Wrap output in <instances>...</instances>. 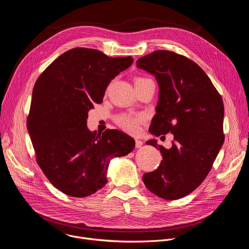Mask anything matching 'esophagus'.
Segmentation results:
<instances>
[{"label":"esophagus","instance_id":"34e87169","mask_svg":"<svg viewBox=\"0 0 249 249\" xmlns=\"http://www.w3.org/2000/svg\"><path fill=\"white\" fill-rule=\"evenodd\" d=\"M143 142H142V141H140V140H138V139H136L135 140V147L136 148H141L142 146H143Z\"/></svg>","mask_w":249,"mask_h":249}]
</instances>
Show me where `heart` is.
I'll use <instances>...</instances> for the list:
<instances>
[{
	"label": "heart",
	"mask_w": 249,
	"mask_h": 249,
	"mask_svg": "<svg viewBox=\"0 0 249 249\" xmlns=\"http://www.w3.org/2000/svg\"><path fill=\"white\" fill-rule=\"evenodd\" d=\"M149 81H152V80L139 77L135 79V85L149 82ZM145 121H146V116L143 113H121L115 117L116 124L121 129L131 134L138 133L140 129V125L143 124Z\"/></svg>",
	"instance_id": "b5f03b06"
}]
</instances>
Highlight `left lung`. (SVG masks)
Returning a JSON list of instances; mask_svg holds the SVG:
<instances>
[{"label":"left lung","instance_id":"obj_1","mask_svg":"<svg viewBox=\"0 0 249 249\" xmlns=\"http://www.w3.org/2000/svg\"><path fill=\"white\" fill-rule=\"evenodd\" d=\"M153 74L160 87L157 113L149 131L173 134L172 146L160 151V166L143 175L147 188L165 200H176L194 191L206 178L222 148L224 102L210 78L192 60L167 50H157L136 62Z\"/></svg>","mask_w":249,"mask_h":249}]
</instances>
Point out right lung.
<instances>
[{
  "mask_svg": "<svg viewBox=\"0 0 249 249\" xmlns=\"http://www.w3.org/2000/svg\"><path fill=\"white\" fill-rule=\"evenodd\" d=\"M133 63L90 48L60 55L38 77L32 90L27 130L36 161L61 192L86 197L101 189L110 159L133 151L135 141L119 130L102 134L87 127L88 112L105 89Z\"/></svg>",
  "mask_w": 249,
  "mask_h": 249,
  "instance_id": "right-lung-1",
  "label": "right lung"
}]
</instances>
